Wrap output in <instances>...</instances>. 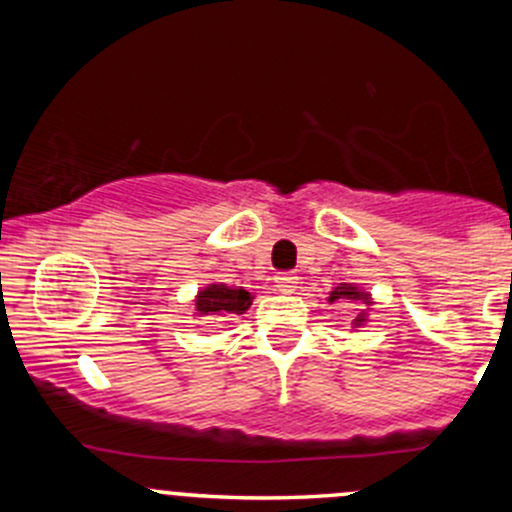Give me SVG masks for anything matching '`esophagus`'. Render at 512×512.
<instances>
[{
  "label": "esophagus",
  "mask_w": 512,
  "mask_h": 512,
  "mask_svg": "<svg viewBox=\"0 0 512 512\" xmlns=\"http://www.w3.org/2000/svg\"><path fill=\"white\" fill-rule=\"evenodd\" d=\"M297 280L299 277L294 275V272H280V275L275 277V287L282 289V292H292V289L297 287Z\"/></svg>",
  "instance_id": "obj_1"
}]
</instances>
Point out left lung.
<instances>
[{
	"label": "left lung",
	"instance_id": "8db88e82",
	"mask_svg": "<svg viewBox=\"0 0 512 512\" xmlns=\"http://www.w3.org/2000/svg\"><path fill=\"white\" fill-rule=\"evenodd\" d=\"M339 299H349V302L371 304V297L364 292V289H359V287H354V285H347V282H344V285H339V287H334L332 292H329V302H339ZM364 322H366V312H361L359 317L354 319V327H361V324H364Z\"/></svg>",
	"mask_w": 512,
	"mask_h": 512
}]
</instances>
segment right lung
<instances>
[{"label":"right lung","instance_id":"obj_1","mask_svg":"<svg viewBox=\"0 0 512 512\" xmlns=\"http://www.w3.org/2000/svg\"><path fill=\"white\" fill-rule=\"evenodd\" d=\"M252 304V294L242 287L208 285L195 297L198 317H227V314H245Z\"/></svg>","mask_w":512,"mask_h":512}]
</instances>
